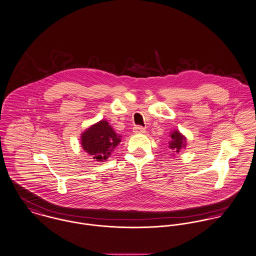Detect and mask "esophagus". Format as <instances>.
I'll use <instances>...</instances> for the list:
<instances>
[{
  "label": "esophagus",
  "instance_id": "1",
  "mask_svg": "<svg viewBox=\"0 0 256 256\" xmlns=\"http://www.w3.org/2000/svg\"><path fill=\"white\" fill-rule=\"evenodd\" d=\"M134 134H144L145 132V128L142 126H136L134 128Z\"/></svg>",
  "mask_w": 256,
  "mask_h": 256
}]
</instances>
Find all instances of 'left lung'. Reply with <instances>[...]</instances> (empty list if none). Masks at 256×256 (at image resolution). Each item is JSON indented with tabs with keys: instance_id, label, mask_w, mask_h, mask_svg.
Returning a JSON list of instances; mask_svg holds the SVG:
<instances>
[{
	"instance_id": "left-lung-1",
	"label": "left lung",
	"mask_w": 256,
	"mask_h": 256,
	"mask_svg": "<svg viewBox=\"0 0 256 256\" xmlns=\"http://www.w3.org/2000/svg\"><path fill=\"white\" fill-rule=\"evenodd\" d=\"M170 138H172V142L169 144V148H170L172 150H174L172 152H180V150L182 149V147H184L186 143L184 140L186 138H184V136H182L180 134V132L176 130L172 134H170Z\"/></svg>"
}]
</instances>
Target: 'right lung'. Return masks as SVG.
I'll use <instances>...</instances> for the list:
<instances>
[{"instance_id":"obj_1","label":"right lung","mask_w":256,"mask_h":256,"mask_svg":"<svg viewBox=\"0 0 256 256\" xmlns=\"http://www.w3.org/2000/svg\"><path fill=\"white\" fill-rule=\"evenodd\" d=\"M120 142L106 120H101L90 126L82 136V145L86 152L98 161L106 160L114 147Z\"/></svg>"}]
</instances>
